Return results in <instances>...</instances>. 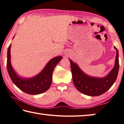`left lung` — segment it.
<instances>
[{
    "label": "left lung",
    "instance_id": "1",
    "mask_svg": "<svg viewBox=\"0 0 124 124\" xmlns=\"http://www.w3.org/2000/svg\"><path fill=\"white\" fill-rule=\"evenodd\" d=\"M116 50L114 67L105 77L99 78L91 77L80 70L76 64L70 60L72 73L73 82L78 91L89 96H98L101 95L109 90L116 79L119 70V52Z\"/></svg>",
    "mask_w": 124,
    "mask_h": 124
}]
</instances>
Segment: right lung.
<instances>
[{
	"mask_svg": "<svg viewBox=\"0 0 124 124\" xmlns=\"http://www.w3.org/2000/svg\"><path fill=\"white\" fill-rule=\"evenodd\" d=\"M10 47L11 44L8 49L7 66L9 75L13 83L22 91L31 95L39 94L47 90L51 85L54 68L62 60V57H56L51 60L42 71L35 77L30 79L21 78L16 75L11 65Z\"/></svg>",
	"mask_w": 124,
	"mask_h": 124,
	"instance_id": "add662e5",
	"label": "right lung"
}]
</instances>
